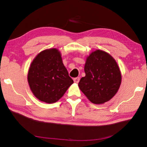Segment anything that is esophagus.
Instances as JSON below:
<instances>
[{
	"label": "esophagus",
	"instance_id": "obj_1",
	"mask_svg": "<svg viewBox=\"0 0 147 147\" xmlns=\"http://www.w3.org/2000/svg\"><path fill=\"white\" fill-rule=\"evenodd\" d=\"M74 83H78V82H80V78L79 77H77V78H74Z\"/></svg>",
	"mask_w": 147,
	"mask_h": 147
}]
</instances>
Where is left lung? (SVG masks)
<instances>
[{"mask_svg": "<svg viewBox=\"0 0 147 147\" xmlns=\"http://www.w3.org/2000/svg\"><path fill=\"white\" fill-rule=\"evenodd\" d=\"M86 75L78 83L80 89L93 104H104L113 97L121 83V74L117 62L108 53L100 50L86 58Z\"/></svg>", "mask_w": 147, "mask_h": 147, "instance_id": "obj_1", "label": "left lung"}]
</instances>
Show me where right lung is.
Returning a JSON list of instances; mask_svg holds the SVG:
<instances>
[{"instance_id":"obj_1","label":"right lung","mask_w":147,"mask_h":147,"mask_svg":"<svg viewBox=\"0 0 147 147\" xmlns=\"http://www.w3.org/2000/svg\"><path fill=\"white\" fill-rule=\"evenodd\" d=\"M33 95L48 104L58 101L73 83L57 49H47L36 56L28 73Z\"/></svg>"}]
</instances>
